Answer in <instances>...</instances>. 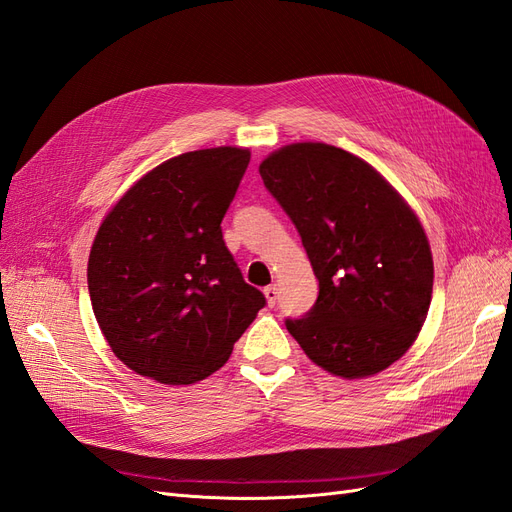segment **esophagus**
I'll return each instance as SVG.
<instances>
[{
	"mask_svg": "<svg viewBox=\"0 0 512 512\" xmlns=\"http://www.w3.org/2000/svg\"><path fill=\"white\" fill-rule=\"evenodd\" d=\"M262 292H265V297H267V303L273 307L275 303H277V297H280V288H277L275 284H271V286H267L265 290H262Z\"/></svg>",
	"mask_w": 512,
	"mask_h": 512,
	"instance_id": "obj_1",
	"label": "esophagus"
}]
</instances>
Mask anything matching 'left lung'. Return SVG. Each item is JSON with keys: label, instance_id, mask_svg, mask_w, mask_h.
Instances as JSON below:
<instances>
[{"label": "left lung", "instance_id": "obj_1", "mask_svg": "<svg viewBox=\"0 0 512 512\" xmlns=\"http://www.w3.org/2000/svg\"><path fill=\"white\" fill-rule=\"evenodd\" d=\"M299 230L318 299L288 333L322 369L365 378L395 363L427 318L433 260L414 211L378 170L324 143H294L260 164Z\"/></svg>", "mask_w": 512, "mask_h": 512}]
</instances>
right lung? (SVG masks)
<instances>
[{"mask_svg": "<svg viewBox=\"0 0 512 512\" xmlns=\"http://www.w3.org/2000/svg\"><path fill=\"white\" fill-rule=\"evenodd\" d=\"M250 149L181 153L138 179L91 245L87 286L108 346L132 371L192 384L218 371L265 294L245 284L222 220Z\"/></svg>", "mask_w": 512, "mask_h": 512, "instance_id": "add662e5", "label": "right lung"}]
</instances>
